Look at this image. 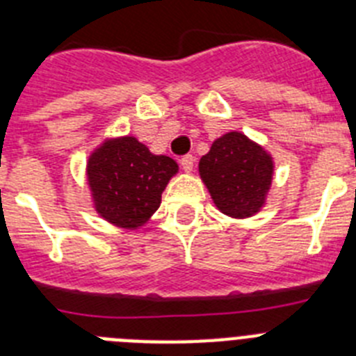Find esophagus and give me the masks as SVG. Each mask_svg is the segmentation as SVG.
I'll use <instances>...</instances> for the list:
<instances>
[{
	"label": "esophagus",
	"mask_w": 356,
	"mask_h": 356,
	"mask_svg": "<svg viewBox=\"0 0 356 356\" xmlns=\"http://www.w3.org/2000/svg\"><path fill=\"white\" fill-rule=\"evenodd\" d=\"M180 163H181V168H184V171L191 172V171H193V168H194V156L193 155L181 156Z\"/></svg>",
	"instance_id": "esophagus-1"
}]
</instances>
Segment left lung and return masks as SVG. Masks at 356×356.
Returning a JSON list of instances; mask_svg holds the SVG:
<instances>
[{
    "label": "left lung",
    "instance_id": "obj_1",
    "mask_svg": "<svg viewBox=\"0 0 356 356\" xmlns=\"http://www.w3.org/2000/svg\"><path fill=\"white\" fill-rule=\"evenodd\" d=\"M271 155L241 131L213 140L200 160V176L222 213L244 219L259 212L271 187Z\"/></svg>",
    "mask_w": 356,
    "mask_h": 356
}]
</instances>
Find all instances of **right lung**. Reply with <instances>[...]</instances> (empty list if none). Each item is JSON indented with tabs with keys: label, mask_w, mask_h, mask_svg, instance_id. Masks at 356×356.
I'll list each match as a JSON object with an SVG mask.
<instances>
[{
	"label": "right lung",
	"mask_w": 356,
	"mask_h": 356,
	"mask_svg": "<svg viewBox=\"0 0 356 356\" xmlns=\"http://www.w3.org/2000/svg\"><path fill=\"white\" fill-rule=\"evenodd\" d=\"M178 163L153 155L135 137L105 140L87 162V181L96 212L119 228L135 229L149 219Z\"/></svg>",
	"instance_id": "obj_1"
}]
</instances>
